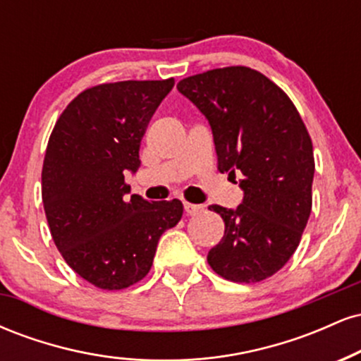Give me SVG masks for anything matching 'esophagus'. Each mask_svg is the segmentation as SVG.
I'll use <instances>...</instances> for the list:
<instances>
[{"mask_svg":"<svg viewBox=\"0 0 361 361\" xmlns=\"http://www.w3.org/2000/svg\"><path fill=\"white\" fill-rule=\"evenodd\" d=\"M185 212H186V215H195V214H198L200 212L202 209H204V207L202 205H197V204H188V202H185Z\"/></svg>","mask_w":361,"mask_h":361,"instance_id":"34e87169","label":"esophagus"}]
</instances>
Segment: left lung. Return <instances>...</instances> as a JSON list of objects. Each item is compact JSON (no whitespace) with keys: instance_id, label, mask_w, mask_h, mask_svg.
Segmentation results:
<instances>
[{"instance_id":"8db88e82","label":"left lung","mask_w":361,"mask_h":361,"mask_svg":"<svg viewBox=\"0 0 361 361\" xmlns=\"http://www.w3.org/2000/svg\"><path fill=\"white\" fill-rule=\"evenodd\" d=\"M176 88L209 120L219 171L239 176L244 193L235 209L209 207L226 231L207 261L226 280L268 279L297 250L312 209L307 128L275 82L244 66L195 74Z\"/></svg>"}]
</instances>
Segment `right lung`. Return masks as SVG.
Instances as JSON below:
<instances>
[{
	"instance_id": "obj_1",
	"label": "right lung",
	"mask_w": 361,
	"mask_h": 361,
	"mask_svg": "<svg viewBox=\"0 0 361 361\" xmlns=\"http://www.w3.org/2000/svg\"><path fill=\"white\" fill-rule=\"evenodd\" d=\"M175 80L120 81L85 90L56 122L42 168V202L62 258L81 279L122 290L147 275L157 241L183 215L180 200L130 195L127 171Z\"/></svg>"
}]
</instances>
